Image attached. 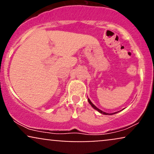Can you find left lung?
<instances>
[{
  "label": "left lung",
  "mask_w": 154,
  "mask_h": 154,
  "mask_svg": "<svg viewBox=\"0 0 154 154\" xmlns=\"http://www.w3.org/2000/svg\"><path fill=\"white\" fill-rule=\"evenodd\" d=\"M88 102H89V103L91 104V106L93 108V109H95V110H97L98 111V112H100V114H105V115H111V114H116V113H117V112H114V113H111V114H109V113H106V112H104V111H101V110H100L99 109H98V108H97L96 106H95L94 105V104H93V103H92V102L91 101V100L89 99V98H88Z\"/></svg>",
  "instance_id": "1"
}]
</instances>
